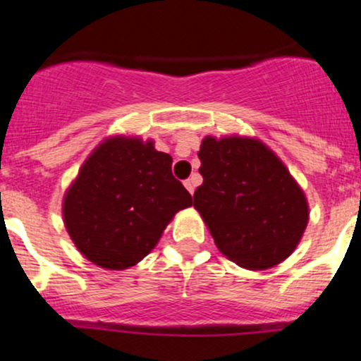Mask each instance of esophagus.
I'll return each mask as SVG.
<instances>
[{"label": "esophagus", "mask_w": 361, "mask_h": 361, "mask_svg": "<svg viewBox=\"0 0 361 361\" xmlns=\"http://www.w3.org/2000/svg\"><path fill=\"white\" fill-rule=\"evenodd\" d=\"M183 185H185V188L193 195V192H195V181L193 180H185Z\"/></svg>", "instance_id": "34e87169"}]
</instances>
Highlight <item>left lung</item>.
Instances as JSON below:
<instances>
[{
    "instance_id": "8db88e82",
    "label": "left lung",
    "mask_w": 361,
    "mask_h": 361,
    "mask_svg": "<svg viewBox=\"0 0 361 361\" xmlns=\"http://www.w3.org/2000/svg\"><path fill=\"white\" fill-rule=\"evenodd\" d=\"M204 183L193 207L215 246L246 270L287 259L309 222L304 190L267 144L255 137L207 135L198 151Z\"/></svg>"
}]
</instances>
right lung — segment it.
<instances>
[{
  "mask_svg": "<svg viewBox=\"0 0 361 361\" xmlns=\"http://www.w3.org/2000/svg\"><path fill=\"white\" fill-rule=\"evenodd\" d=\"M173 157L154 140H102L66 190L62 219L78 251L105 270H127L154 250L192 195L171 173Z\"/></svg>",
  "mask_w": 361,
  "mask_h": 361,
  "instance_id": "add662e5",
  "label": "right lung"
}]
</instances>
